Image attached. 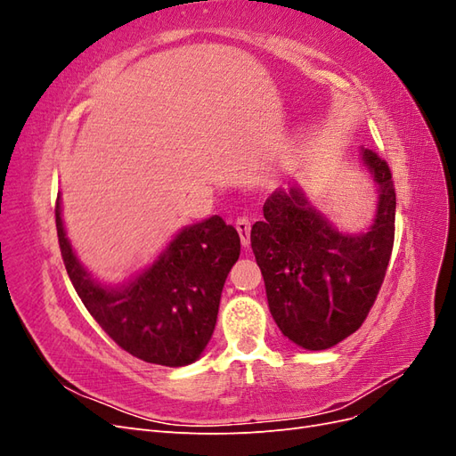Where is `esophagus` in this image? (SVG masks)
<instances>
[{"label": "esophagus", "instance_id": "obj_1", "mask_svg": "<svg viewBox=\"0 0 456 456\" xmlns=\"http://www.w3.org/2000/svg\"><path fill=\"white\" fill-rule=\"evenodd\" d=\"M236 230H238L240 238H241V245L249 247V243H251V220L247 216H240L236 220Z\"/></svg>", "mask_w": 456, "mask_h": 456}]
</instances>
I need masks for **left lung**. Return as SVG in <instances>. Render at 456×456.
I'll list each match as a JSON object with an SVG mask.
<instances>
[{
	"label": "left lung",
	"instance_id": "left-lung-1",
	"mask_svg": "<svg viewBox=\"0 0 456 456\" xmlns=\"http://www.w3.org/2000/svg\"><path fill=\"white\" fill-rule=\"evenodd\" d=\"M362 159L379 184L377 216L365 233H342L298 186L278 188L251 247L281 333L306 350H327L362 327L388 268L395 232L392 171L377 151Z\"/></svg>",
	"mask_w": 456,
	"mask_h": 456
}]
</instances>
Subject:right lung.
<instances>
[{
    "label": "right lung",
    "instance_id": "add662e5",
    "mask_svg": "<svg viewBox=\"0 0 456 456\" xmlns=\"http://www.w3.org/2000/svg\"><path fill=\"white\" fill-rule=\"evenodd\" d=\"M61 255L76 293L119 348L146 363L183 367L211 340L220 295L240 258V233L218 215L184 228L158 260L118 289L91 280L54 207Z\"/></svg>",
    "mask_w": 456,
    "mask_h": 456
}]
</instances>
